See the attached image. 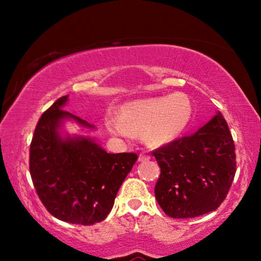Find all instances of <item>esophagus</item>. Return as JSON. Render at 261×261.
<instances>
[{
	"label": "esophagus",
	"instance_id": "obj_1",
	"mask_svg": "<svg viewBox=\"0 0 261 261\" xmlns=\"http://www.w3.org/2000/svg\"><path fill=\"white\" fill-rule=\"evenodd\" d=\"M149 159H151V156L149 155H147V154H139V156H138V161H147V160H149Z\"/></svg>",
	"mask_w": 261,
	"mask_h": 261
}]
</instances>
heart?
<instances>
[{"mask_svg": "<svg viewBox=\"0 0 261 261\" xmlns=\"http://www.w3.org/2000/svg\"><path fill=\"white\" fill-rule=\"evenodd\" d=\"M193 117V105L188 95L174 93L123 106L120 117L109 113L106 117L108 129L125 137L129 131L143 134L151 145H163L183 134Z\"/></svg>", "mask_w": 261, "mask_h": 261, "instance_id": "heart-1", "label": "heart"}]
</instances>
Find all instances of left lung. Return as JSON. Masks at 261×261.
Returning <instances> with one entry per match:
<instances>
[{
	"label": "left lung",
	"mask_w": 261,
	"mask_h": 261,
	"mask_svg": "<svg viewBox=\"0 0 261 261\" xmlns=\"http://www.w3.org/2000/svg\"><path fill=\"white\" fill-rule=\"evenodd\" d=\"M153 155L161 168L155 198L170 218H196L215 211L235 177V144L220 112L194 135L171 141Z\"/></svg>",
	"instance_id": "obj_1"
}]
</instances>
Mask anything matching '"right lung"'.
Returning a JSON list of instances; mask_svg holds the SVG:
<instances>
[{"mask_svg":"<svg viewBox=\"0 0 261 261\" xmlns=\"http://www.w3.org/2000/svg\"><path fill=\"white\" fill-rule=\"evenodd\" d=\"M68 98L56 100L39 120L30 146V173L39 198L51 215L68 223L91 226L107 218L138 156L108 153L91 137L65 132V121L95 129L65 112Z\"/></svg>","mask_w":261,"mask_h":261,"instance_id":"add662e5","label":"right lung"}]
</instances>
